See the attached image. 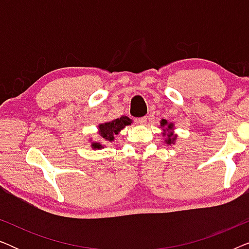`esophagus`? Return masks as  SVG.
<instances>
[{
    "label": "esophagus",
    "mask_w": 249,
    "mask_h": 249,
    "mask_svg": "<svg viewBox=\"0 0 249 249\" xmlns=\"http://www.w3.org/2000/svg\"><path fill=\"white\" fill-rule=\"evenodd\" d=\"M146 122H147V118H145V117L136 119V124H146Z\"/></svg>",
    "instance_id": "obj_1"
}]
</instances>
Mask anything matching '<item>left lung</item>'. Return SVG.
I'll use <instances>...</instances> for the list:
<instances>
[{
  "mask_svg": "<svg viewBox=\"0 0 249 249\" xmlns=\"http://www.w3.org/2000/svg\"><path fill=\"white\" fill-rule=\"evenodd\" d=\"M161 127H165L166 129H164V131H168V134H163V136H165V135L168 136V138L165 139L166 144H170V145L173 144V142H175V141H176V138H177V136L173 135V132H172L173 124H168V121L163 119V120L161 121Z\"/></svg>",
  "mask_w": 249,
  "mask_h": 249,
  "instance_id": "obj_1",
  "label": "left lung"
}]
</instances>
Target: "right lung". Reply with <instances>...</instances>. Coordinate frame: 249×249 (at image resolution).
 Returning <instances> with one entry per match:
<instances>
[{"label":"right lung","instance_id":"add662e5","mask_svg":"<svg viewBox=\"0 0 249 249\" xmlns=\"http://www.w3.org/2000/svg\"><path fill=\"white\" fill-rule=\"evenodd\" d=\"M131 120L128 117H121L119 119H115L113 121L105 122V124H101L98 125V134L104 141L111 142L113 141L114 135H117L119 131H121L125 125L130 124ZM91 147L94 148H101L102 145L98 142H93Z\"/></svg>","mask_w":249,"mask_h":249}]
</instances>
